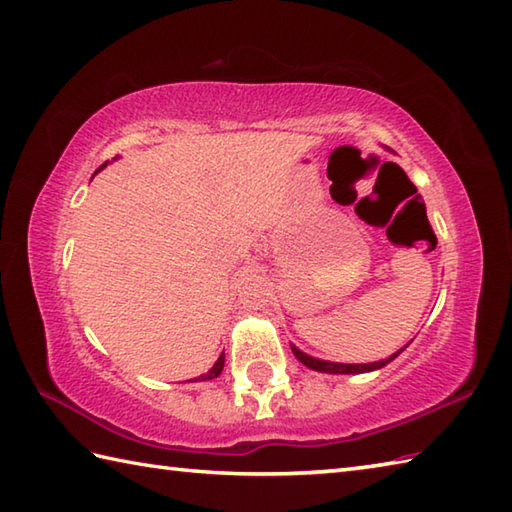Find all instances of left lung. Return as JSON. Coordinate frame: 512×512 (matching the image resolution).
I'll use <instances>...</instances> for the list:
<instances>
[{"label": "left lung", "mask_w": 512, "mask_h": 512, "mask_svg": "<svg viewBox=\"0 0 512 512\" xmlns=\"http://www.w3.org/2000/svg\"><path fill=\"white\" fill-rule=\"evenodd\" d=\"M409 343L405 347H400L398 352H394V354L387 356V358H380V361H374V363H332V361H321V358H314V356H310L306 352H301L299 347L292 345V343H290V350H292V354L297 356L299 363H303L308 369H314V372H321V374H367V372H376V369L389 365L396 356H400L402 352L407 350Z\"/></svg>", "instance_id": "1"}]
</instances>
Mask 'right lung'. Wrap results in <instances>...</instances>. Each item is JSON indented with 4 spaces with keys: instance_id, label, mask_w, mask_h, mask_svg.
Masks as SVG:
<instances>
[{
    "instance_id": "obj_1",
    "label": "right lung",
    "mask_w": 512,
    "mask_h": 512,
    "mask_svg": "<svg viewBox=\"0 0 512 512\" xmlns=\"http://www.w3.org/2000/svg\"><path fill=\"white\" fill-rule=\"evenodd\" d=\"M116 160V158H114ZM107 167V162H105V165H101L99 169H96L94 171V176H96V173H99V171H103ZM222 369H224V352L220 354V356H217V361L213 363V367L209 369V372H206V374H202V376H198V378H191L189 380V383H198V380H213V378H217V376H220L222 374Z\"/></svg>"
}]
</instances>
